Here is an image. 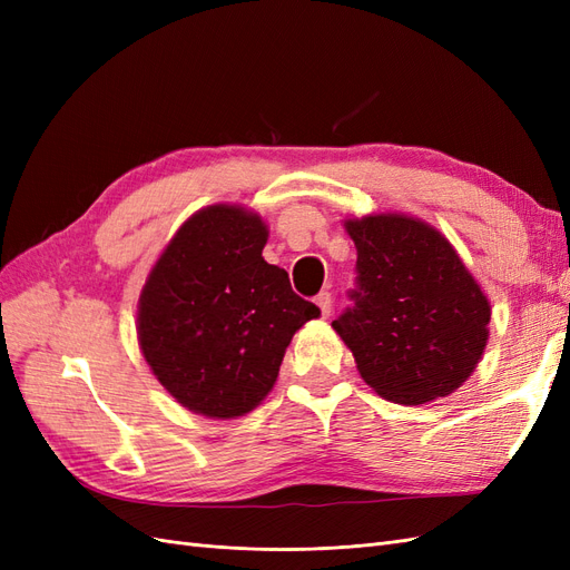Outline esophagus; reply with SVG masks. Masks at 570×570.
I'll return each instance as SVG.
<instances>
[{
	"mask_svg": "<svg viewBox=\"0 0 570 570\" xmlns=\"http://www.w3.org/2000/svg\"><path fill=\"white\" fill-rule=\"evenodd\" d=\"M316 304L321 308V316L323 318L331 316V312H333V295H331V292H321V295L316 297Z\"/></svg>",
	"mask_w": 570,
	"mask_h": 570,
	"instance_id": "esophagus-1",
	"label": "esophagus"
}]
</instances>
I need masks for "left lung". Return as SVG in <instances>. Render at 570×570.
Returning a JSON list of instances; mask_svg holds the SVG:
<instances>
[{
	"instance_id": "8db88e82",
	"label": "left lung",
	"mask_w": 570,
	"mask_h": 570,
	"mask_svg": "<svg viewBox=\"0 0 570 570\" xmlns=\"http://www.w3.org/2000/svg\"><path fill=\"white\" fill-rule=\"evenodd\" d=\"M356 247L352 306L333 321L361 377L390 402L454 392L488 342L490 302L446 239L409 216L347 220Z\"/></svg>"
}]
</instances>
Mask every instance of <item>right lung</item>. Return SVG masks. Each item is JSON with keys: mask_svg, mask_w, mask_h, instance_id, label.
I'll return each mask as SVG.
<instances>
[{"mask_svg": "<svg viewBox=\"0 0 570 570\" xmlns=\"http://www.w3.org/2000/svg\"><path fill=\"white\" fill-rule=\"evenodd\" d=\"M268 230L256 214L216 204L187 218L151 268L137 335L149 368L176 400L235 419L271 392L287 344L321 316L266 264Z\"/></svg>", "mask_w": 570, "mask_h": 570, "instance_id": "1", "label": "right lung"}]
</instances>
